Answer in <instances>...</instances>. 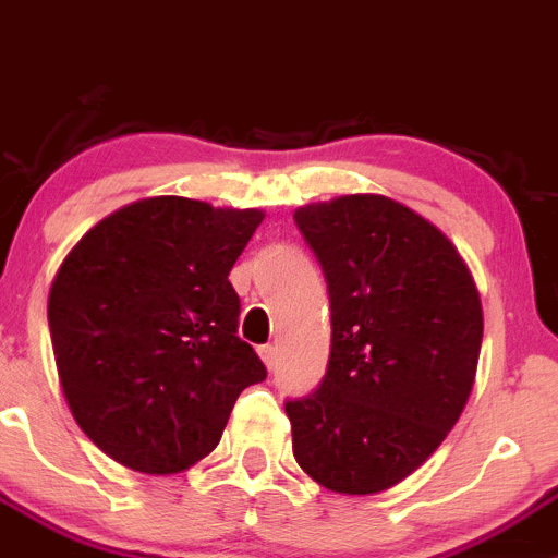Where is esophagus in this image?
Returning <instances> with one entry per match:
<instances>
[{
	"label": "esophagus",
	"instance_id": "obj_1",
	"mask_svg": "<svg viewBox=\"0 0 558 558\" xmlns=\"http://www.w3.org/2000/svg\"><path fill=\"white\" fill-rule=\"evenodd\" d=\"M258 354H262L264 365H267L269 371H275V365H278V345H272V343L262 345V349H258Z\"/></svg>",
	"mask_w": 558,
	"mask_h": 558
}]
</instances>
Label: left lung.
<instances>
[{"label": "left lung", "instance_id": "1", "mask_svg": "<svg viewBox=\"0 0 558 558\" xmlns=\"http://www.w3.org/2000/svg\"><path fill=\"white\" fill-rule=\"evenodd\" d=\"M332 311L327 373L286 400L294 458L335 494H378L458 423L483 343L477 286L452 242L403 204L343 196L294 213Z\"/></svg>", "mask_w": 558, "mask_h": 558}]
</instances>
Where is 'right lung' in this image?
I'll return each mask as SVG.
<instances>
[{
  "instance_id": "add662e5",
  "label": "right lung",
  "mask_w": 558,
  "mask_h": 558,
  "mask_svg": "<svg viewBox=\"0 0 558 558\" xmlns=\"http://www.w3.org/2000/svg\"><path fill=\"white\" fill-rule=\"evenodd\" d=\"M264 215L182 196L135 202L86 231L53 278L48 329L75 423L106 456L174 474L218 447L267 378L236 335L229 272Z\"/></svg>"
}]
</instances>
